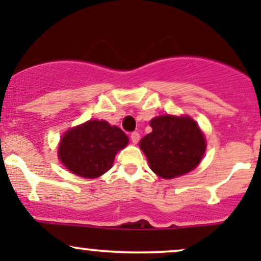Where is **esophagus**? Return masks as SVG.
<instances>
[{
    "label": "esophagus",
    "instance_id": "34e87169",
    "mask_svg": "<svg viewBox=\"0 0 261 261\" xmlns=\"http://www.w3.org/2000/svg\"><path fill=\"white\" fill-rule=\"evenodd\" d=\"M130 139H131V141H133L134 145H136V143L140 141V134L139 133H133V134H131Z\"/></svg>",
    "mask_w": 261,
    "mask_h": 261
}]
</instances>
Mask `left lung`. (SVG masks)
Segmentation results:
<instances>
[{
  "label": "left lung",
  "instance_id": "1",
  "mask_svg": "<svg viewBox=\"0 0 261 261\" xmlns=\"http://www.w3.org/2000/svg\"><path fill=\"white\" fill-rule=\"evenodd\" d=\"M149 125L152 133L140 141V148L155 174L173 179L199 166L205 153L206 141L190 116H155Z\"/></svg>",
  "mask_w": 261,
  "mask_h": 261
}]
</instances>
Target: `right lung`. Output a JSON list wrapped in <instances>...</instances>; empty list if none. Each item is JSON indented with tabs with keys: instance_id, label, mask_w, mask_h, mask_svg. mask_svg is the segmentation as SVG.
Segmentation results:
<instances>
[{
	"instance_id": "right-lung-1",
	"label": "right lung",
	"mask_w": 261,
	"mask_h": 261,
	"mask_svg": "<svg viewBox=\"0 0 261 261\" xmlns=\"http://www.w3.org/2000/svg\"><path fill=\"white\" fill-rule=\"evenodd\" d=\"M126 134L104 120H89L62 136L59 158L73 174L98 178L113 167L115 154L126 147Z\"/></svg>"
}]
</instances>
